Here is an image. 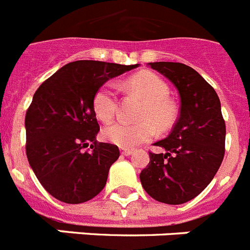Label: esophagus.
I'll use <instances>...</instances> for the list:
<instances>
[{
  "label": "esophagus",
  "mask_w": 250,
  "mask_h": 250,
  "mask_svg": "<svg viewBox=\"0 0 250 250\" xmlns=\"http://www.w3.org/2000/svg\"><path fill=\"white\" fill-rule=\"evenodd\" d=\"M133 152H135L133 148H121V154L125 155V156H129V155H132Z\"/></svg>",
  "instance_id": "1"
}]
</instances>
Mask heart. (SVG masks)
Here are the masks:
<instances>
[{"mask_svg": "<svg viewBox=\"0 0 250 250\" xmlns=\"http://www.w3.org/2000/svg\"><path fill=\"white\" fill-rule=\"evenodd\" d=\"M127 85L145 99L137 123L118 122L108 125L103 131V137L119 147H136L150 141L155 135V127L160 131L169 129L175 121V106L167 99L169 86L164 80L152 72H140L129 77ZM118 109V98L113 83L100 87L94 96V110L103 122H110ZM155 125L154 126L153 125Z\"/></svg>", "mask_w": 250, "mask_h": 250, "instance_id": "b5f03b06", "label": "heart"}]
</instances>
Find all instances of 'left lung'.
Here are the masks:
<instances>
[{"mask_svg": "<svg viewBox=\"0 0 250 250\" xmlns=\"http://www.w3.org/2000/svg\"><path fill=\"white\" fill-rule=\"evenodd\" d=\"M148 66L175 86L180 114L169 136L154 144L165 152H148L150 163L140 179L154 200L182 205L211 183L222 163L226 127L221 104L215 89L192 67L178 62Z\"/></svg>", "mask_w": 250, "mask_h": 250, "instance_id": "1", "label": "left lung"}]
</instances>
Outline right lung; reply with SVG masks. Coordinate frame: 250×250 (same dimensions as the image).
Listing matches in <instances>:
<instances>
[{
	"label": "right lung",
	"instance_id": "obj_1",
	"mask_svg": "<svg viewBox=\"0 0 250 250\" xmlns=\"http://www.w3.org/2000/svg\"><path fill=\"white\" fill-rule=\"evenodd\" d=\"M136 67L138 64L75 61L35 91L25 115L26 156L44 189L58 201L86 202L105 187L119 148L96 144L100 128L94 96L108 80ZM89 144L93 150L83 151Z\"/></svg>",
	"mask_w": 250,
	"mask_h": 250
}]
</instances>
